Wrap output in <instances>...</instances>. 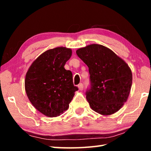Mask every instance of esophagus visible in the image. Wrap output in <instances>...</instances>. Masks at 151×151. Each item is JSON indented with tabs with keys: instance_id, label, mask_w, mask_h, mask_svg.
<instances>
[{
	"instance_id": "1",
	"label": "esophagus",
	"mask_w": 151,
	"mask_h": 151,
	"mask_svg": "<svg viewBox=\"0 0 151 151\" xmlns=\"http://www.w3.org/2000/svg\"><path fill=\"white\" fill-rule=\"evenodd\" d=\"M78 89L80 91H83V87H84V85L83 83H80L79 85H78Z\"/></svg>"
}]
</instances>
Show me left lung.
Masks as SVG:
<instances>
[{
	"label": "left lung",
	"instance_id": "left-lung-1",
	"mask_svg": "<svg viewBox=\"0 0 151 151\" xmlns=\"http://www.w3.org/2000/svg\"><path fill=\"white\" fill-rule=\"evenodd\" d=\"M88 67L90 86L85 94L91 109L110 115L123 106L132 86V72L124 61L109 48L91 45L76 51Z\"/></svg>",
	"mask_w": 151,
	"mask_h": 151
}]
</instances>
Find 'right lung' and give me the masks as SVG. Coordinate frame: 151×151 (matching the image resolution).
<instances>
[{
    "mask_svg": "<svg viewBox=\"0 0 151 151\" xmlns=\"http://www.w3.org/2000/svg\"><path fill=\"white\" fill-rule=\"evenodd\" d=\"M72 55L65 47L48 50L30 66L25 78V91L30 103L45 116L55 117L67 110L75 92L73 74L64 68Z\"/></svg>",
    "mask_w": 151,
    "mask_h": 151,
    "instance_id": "1",
    "label": "right lung"
}]
</instances>
